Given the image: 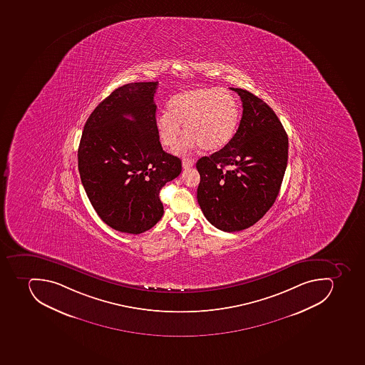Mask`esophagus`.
Returning <instances> with one entry per match:
<instances>
[{"mask_svg":"<svg viewBox=\"0 0 365 365\" xmlns=\"http://www.w3.org/2000/svg\"><path fill=\"white\" fill-rule=\"evenodd\" d=\"M193 165H195V160L190 159V158H184L182 160V166H183L184 170H189Z\"/></svg>","mask_w":365,"mask_h":365,"instance_id":"34e87169","label":"esophagus"}]
</instances>
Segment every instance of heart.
<instances>
[{
  "instance_id": "heart-1",
  "label": "heart",
  "mask_w": 365,
  "mask_h": 365,
  "mask_svg": "<svg viewBox=\"0 0 365 365\" xmlns=\"http://www.w3.org/2000/svg\"><path fill=\"white\" fill-rule=\"evenodd\" d=\"M240 103L227 89L199 87L175 93L168 102V112L155 115V129L161 144L175 150L187 133L178 151L202 148L205 151L223 149L238 130Z\"/></svg>"
}]
</instances>
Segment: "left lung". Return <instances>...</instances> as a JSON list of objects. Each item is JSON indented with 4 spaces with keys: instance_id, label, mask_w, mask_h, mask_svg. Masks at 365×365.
Here are the masks:
<instances>
[{
    "instance_id": "1",
    "label": "left lung",
    "mask_w": 365,
    "mask_h": 365,
    "mask_svg": "<svg viewBox=\"0 0 365 365\" xmlns=\"http://www.w3.org/2000/svg\"><path fill=\"white\" fill-rule=\"evenodd\" d=\"M231 91L242 102L234 140L195 165L200 174L199 206L205 217L225 232L252 227L270 210L289 157L287 134L272 108L250 91Z\"/></svg>"
}]
</instances>
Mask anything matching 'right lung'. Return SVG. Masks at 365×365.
I'll return each mask as SVG.
<instances>
[{
	"label": "right lung",
	"mask_w": 365,
	"mask_h": 365,
	"mask_svg": "<svg viewBox=\"0 0 365 365\" xmlns=\"http://www.w3.org/2000/svg\"><path fill=\"white\" fill-rule=\"evenodd\" d=\"M158 82L127 83L91 112L78 165L88 198L114 230L138 235L160 221V190L180 175L181 159L163 151L155 129Z\"/></svg>",
	"instance_id": "1"
}]
</instances>
